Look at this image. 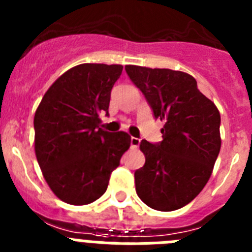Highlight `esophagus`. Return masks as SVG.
Masks as SVG:
<instances>
[{
    "instance_id": "esophagus-1",
    "label": "esophagus",
    "mask_w": 252,
    "mask_h": 252,
    "mask_svg": "<svg viewBox=\"0 0 252 252\" xmlns=\"http://www.w3.org/2000/svg\"><path fill=\"white\" fill-rule=\"evenodd\" d=\"M140 145V139L137 137H131V148L136 149Z\"/></svg>"
}]
</instances>
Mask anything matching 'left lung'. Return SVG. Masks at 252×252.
I'll list each match as a JSON object with an SVG mask.
<instances>
[{
  "mask_svg": "<svg viewBox=\"0 0 252 252\" xmlns=\"http://www.w3.org/2000/svg\"><path fill=\"white\" fill-rule=\"evenodd\" d=\"M155 119L162 141L140 142L145 164L135 171L136 193L150 208L169 212L192 202L207 184L221 149L220 111L188 73L126 65Z\"/></svg>",
  "mask_w": 252,
  "mask_h": 252,
  "instance_id": "8db88e82",
  "label": "left lung"
}]
</instances>
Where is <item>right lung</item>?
<instances>
[{
	"instance_id": "obj_1",
	"label": "right lung",
	"mask_w": 252,
	"mask_h": 252,
	"mask_svg": "<svg viewBox=\"0 0 252 252\" xmlns=\"http://www.w3.org/2000/svg\"><path fill=\"white\" fill-rule=\"evenodd\" d=\"M124 66L75 65L46 91L34 117L35 155L49 188L73 206L97 201L128 150L127 132L99 127Z\"/></svg>"
}]
</instances>
